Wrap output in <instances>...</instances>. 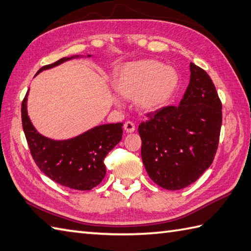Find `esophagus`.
I'll list each match as a JSON object with an SVG mask.
<instances>
[{"mask_svg": "<svg viewBox=\"0 0 251 251\" xmlns=\"http://www.w3.org/2000/svg\"><path fill=\"white\" fill-rule=\"evenodd\" d=\"M135 124L132 122H126L124 124V129L126 132H128V134H130V132H134L135 131Z\"/></svg>", "mask_w": 251, "mask_h": 251, "instance_id": "obj_1", "label": "esophagus"}]
</instances>
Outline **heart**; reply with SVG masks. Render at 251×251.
Instances as JSON below:
<instances>
[{
	"label": "heart",
	"mask_w": 251,
	"mask_h": 251,
	"mask_svg": "<svg viewBox=\"0 0 251 251\" xmlns=\"http://www.w3.org/2000/svg\"><path fill=\"white\" fill-rule=\"evenodd\" d=\"M178 81V73L173 67L148 59L122 66L115 73L113 87L122 97L132 99L140 112L153 113L166 105Z\"/></svg>",
	"instance_id": "1"
}]
</instances>
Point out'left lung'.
Listing matches in <instances>:
<instances>
[{"instance_id":"8db88e82","label":"left lung","mask_w":251,"mask_h":251,"mask_svg":"<svg viewBox=\"0 0 251 251\" xmlns=\"http://www.w3.org/2000/svg\"><path fill=\"white\" fill-rule=\"evenodd\" d=\"M190 83L177 106H166L139 125L147 173L163 189L192 184L214 161L222 124V104L209 75L190 63Z\"/></svg>"}]
</instances>
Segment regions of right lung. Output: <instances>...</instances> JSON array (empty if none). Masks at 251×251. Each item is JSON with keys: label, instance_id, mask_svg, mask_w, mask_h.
<instances>
[{"label": "right lung", "instance_id": "obj_1", "mask_svg": "<svg viewBox=\"0 0 251 251\" xmlns=\"http://www.w3.org/2000/svg\"><path fill=\"white\" fill-rule=\"evenodd\" d=\"M81 57L74 55L61 58L41 68L36 74ZM28 94L29 90L21 104V120L31 155L37 167L47 177L67 188L88 191L97 186L106 173L104 157L122 139L123 123L95 126L70 139H50L41 135L32 124L26 110Z\"/></svg>", "mask_w": 251, "mask_h": 251}]
</instances>
